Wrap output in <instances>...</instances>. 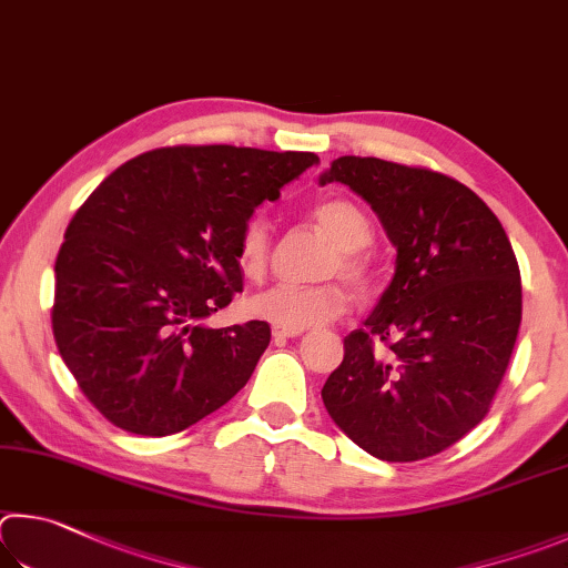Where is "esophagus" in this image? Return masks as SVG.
Returning a JSON list of instances; mask_svg holds the SVG:
<instances>
[{
    "label": "esophagus",
    "mask_w": 568,
    "mask_h": 568,
    "mask_svg": "<svg viewBox=\"0 0 568 568\" xmlns=\"http://www.w3.org/2000/svg\"><path fill=\"white\" fill-rule=\"evenodd\" d=\"M272 334H274V339H294V336H302L304 329H286V326H274Z\"/></svg>",
    "instance_id": "34e87169"
}]
</instances>
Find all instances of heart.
Listing matches in <instances>:
<instances>
[{
    "label": "heart",
    "mask_w": 568,
    "mask_h": 568,
    "mask_svg": "<svg viewBox=\"0 0 568 568\" xmlns=\"http://www.w3.org/2000/svg\"><path fill=\"white\" fill-rule=\"evenodd\" d=\"M314 222L320 224L336 244L329 272L349 278L354 284H364L369 278V256L364 246L372 244L374 226L359 206L349 199H324L314 206ZM268 224L262 216L248 219L236 242V264L244 276L258 278L266 272L268 262ZM346 310V294L339 284H274L264 292H256L248 300V312L256 320H264L286 329H310L336 320Z\"/></svg>",
    "instance_id": "heart-1"
}]
</instances>
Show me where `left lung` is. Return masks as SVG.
<instances>
[{
	"label": "left lung",
	"mask_w": 568,
	"mask_h": 568,
	"mask_svg": "<svg viewBox=\"0 0 568 568\" xmlns=\"http://www.w3.org/2000/svg\"><path fill=\"white\" fill-rule=\"evenodd\" d=\"M332 182L374 209L396 268L364 329L344 339L322 399L364 452L419 462L489 412L521 324L519 264L496 214L452 176L339 156L320 176Z\"/></svg>",
	"instance_id": "1"
}]
</instances>
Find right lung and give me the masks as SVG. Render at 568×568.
<instances>
[{"instance_id":"right-lung-1","label":"right lung","mask_w":568,"mask_h":568,"mask_svg":"<svg viewBox=\"0 0 568 568\" xmlns=\"http://www.w3.org/2000/svg\"><path fill=\"white\" fill-rule=\"evenodd\" d=\"M312 152L164 146L114 169L79 206L54 264L52 329L104 419L169 436L224 406L272 339L266 322H202L242 292L236 242Z\"/></svg>"}]
</instances>
